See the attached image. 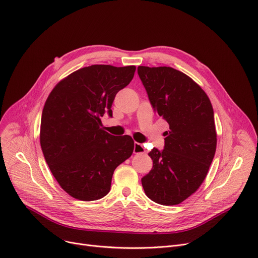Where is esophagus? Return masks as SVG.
I'll use <instances>...</instances> for the list:
<instances>
[{"label":"esophagus","mask_w":258,"mask_h":258,"mask_svg":"<svg viewBox=\"0 0 258 258\" xmlns=\"http://www.w3.org/2000/svg\"><path fill=\"white\" fill-rule=\"evenodd\" d=\"M144 151H145V149H144L142 144L135 143V145H134V153L139 154V153H143Z\"/></svg>","instance_id":"1"}]
</instances>
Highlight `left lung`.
I'll use <instances>...</instances> for the list:
<instances>
[{"label": "left lung", "mask_w": 258, "mask_h": 258, "mask_svg": "<svg viewBox=\"0 0 258 258\" xmlns=\"http://www.w3.org/2000/svg\"><path fill=\"white\" fill-rule=\"evenodd\" d=\"M138 75L158 115L169 124L165 148L151 149L145 194L162 205H176L207 177L217 147L212 102L200 86L172 67L139 66Z\"/></svg>", "instance_id": "1"}]
</instances>
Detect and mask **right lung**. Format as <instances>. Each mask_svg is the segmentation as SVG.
<instances>
[{"label": "right lung", "instance_id": "obj_1", "mask_svg": "<svg viewBox=\"0 0 258 258\" xmlns=\"http://www.w3.org/2000/svg\"><path fill=\"white\" fill-rule=\"evenodd\" d=\"M136 66L95 64L61 80L49 93L41 116L40 145L50 172L63 190L82 201L105 197L114 170L134 151L131 136L102 130L119 90L133 80Z\"/></svg>", "mask_w": 258, "mask_h": 258}]
</instances>
